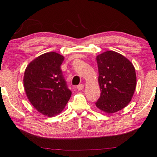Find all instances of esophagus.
I'll list each match as a JSON object with an SVG mask.
<instances>
[{
	"mask_svg": "<svg viewBox=\"0 0 157 157\" xmlns=\"http://www.w3.org/2000/svg\"><path fill=\"white\" fill-rule=\"evenodd\" d=\"M83 87H84V86L83 85V84H79V85H78V86H76L77 89H78V90H82L83 88Z\"/></svg>",
	"mask_w": 157,
	"mask_h": 157,
	"instance_id": "34e87169",
	"label": "esophagus"
}]
</instances>
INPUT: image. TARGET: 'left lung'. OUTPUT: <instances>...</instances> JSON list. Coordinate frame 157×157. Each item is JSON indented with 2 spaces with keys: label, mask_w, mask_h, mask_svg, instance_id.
<instances>
[{
  "label": "left lung",
  "mask_w": 157,
  "mask_h": 157,
  "mask_svg": "<svg viewBox=\"0 0 157 157\" xmlns=\"http://www.w3.org/2000/svg\"><path fill=\"white\" fill-rule=\"evenodd\" d=\"M96 60L101 94L95 105L106 113L122 110L131 101L137 85L135 67L114 51L99 54Z\"/></svg>",
  "instance_id": "1"
}]
</instances>
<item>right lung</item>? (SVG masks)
I'll return each instance as SVG.
<instances>
[{"instance_id": "add662e5", "label": "right lung", "mask_w": 157, "mask_h": 157, "mask_svg": "<svg viewBox=\"0 0 157 157\" xmlns=\"http://www.w3.org/2000/svg\"><path fill=\"white\" fill-rule=\"evenodd\" d=\"M63 59L56 52L43 54L29 63L24 74V88L29 102L48 117L62 112L71 95L61 69Z\"/></svg>"}]
</instances>
